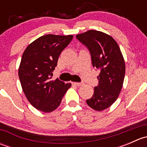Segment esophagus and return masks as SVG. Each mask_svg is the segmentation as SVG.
<instances>
[{"label": "esophagus", "mask_w": 147, "mask_h": 147, "mask_svg": "<svg viewBox=\"0 0 147 147\" xmlns=\"http://www.w3.org/2000/svg\"><path fill=\"white\" fill-rule=\"evenodd\" d=\"M72 84H73L74 85H76V86L84 85V82H72Z\"/></svg>", "instance_id": "34e87169"}]
</instances>
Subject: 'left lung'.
<instances>
[{"mask_svg":"<svg viewBox=\"0 0 147 147\" xmlns=\"http://www.w3.org/2000/svg\"><path fill=\"white\" fill-rule=\"evenodd\" d=\"M76 38L90 50L92 66L100 70L98 85L86 102L94 110L102 111L116 101L122 88L125 75L122 53L115 39L101 31L90 30Z\"/></svg>","mask_w":147,"mask_h":147,"instance_id":"8db88e82","label":"left lung"}]
</instances>
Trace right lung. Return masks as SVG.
Instances as JSON below:
<instances>
[{"mask_svg":"<svg viewBox=\"0 0 147 147\" xmlns=\"http://www.w3.org/2000/svg\"><path fill=\"white\" fill-rule=\"evenodd\" d=\"M73 35H43L26 47L22 56L18 75L28 102L43 112H51L60 105L70 83L52 80L60 53Z\"/></svg>","mask_w":147,"mask_h":147,"instance_id":"1","label":"right lung"}]
</instances>
